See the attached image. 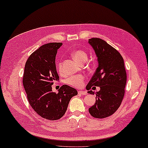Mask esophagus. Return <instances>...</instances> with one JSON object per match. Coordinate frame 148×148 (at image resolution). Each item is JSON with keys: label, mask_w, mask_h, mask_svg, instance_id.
I'll list each match as a JSON object with an SVG mask.
<instances>
[{"label": "esophagus", "mask_w": 148, "mask_h": 148, "mask_svg": "<svg viewBox=\"0 0 148 148\" xmlns=\"http://www.w3.org/2000/svg\"><path fill=\"white\" fill-rule=\"evenodd\" d=\"M78 94L81 95H87V92L85 91V90H79Z\"/></svg>", "instance_id": "obj_1"}]
</instances>
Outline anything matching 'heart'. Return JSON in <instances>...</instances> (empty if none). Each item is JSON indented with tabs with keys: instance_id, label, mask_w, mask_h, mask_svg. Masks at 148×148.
Segmentation results:
<instances>
[{
	"instance_id": "obj_1",
	"label": "heart",
	"mask_w": 148,
	"mask_h": 148,
	"mask_svg": "<svg viewBox=\"0 0 148 148\" xmlns=\"http://www.w3.org/2000/svg\"><path fill=\"white\" fill-rule=\"evenodd\" d=\"M72 57L76 61L79 63H83L86 61L87 60V54L85 51L83 50H75L73 52ZM58 70L60 72H61L63 70V63L61 61L58 63ZM84 80H85V77L81 75H73L67 78L66 82L69 85L73 86V87H81L83 85Z\"/></svg>"
}]
</instances>
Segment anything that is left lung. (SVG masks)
Segmentation results:
<instances>
[{
    "label": "left lung",
    "instance_id": "left-lung-1",
    "mask_svg": "<svg viewBox=\"0 0 148 148\" xmlns=\"http://www.w3.org/2000/svg\"><path fill=\"white\" fill-rule=\"evenodd\" d=\"M97 57L99 65L86 87L88 93L92 87H100L96 94V102L89 108L90 115L97 119H104L113 114L123 99L126 84V72L124 60L116 49L105 41L97 38L88 40Z\"/></svg>",
    "mask_w": 148,
    "mask_h": 148
}]
</instances>
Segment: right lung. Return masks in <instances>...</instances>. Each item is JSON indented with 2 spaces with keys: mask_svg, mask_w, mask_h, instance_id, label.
<instances>
[{
  "mask_svg": "<svg viewBox=\"0 0 148 148\" xmlns=\"http://www.w3.org/2000/svg\"><path fill=\"white\" fill-rule=\"evenodd\" d=\"M62 43H49L33 52L25 64L23 85L30 106L44 119L56 120L66 112L76 89L63 85L58 93L52 92L51 85L60 77L57 73L56 56Z\"/></svg>",
  "mask_w": 148,
  "mask_h": 148,
  "instance_id": "1",
  "label": "right lung"
}]
</instances>
